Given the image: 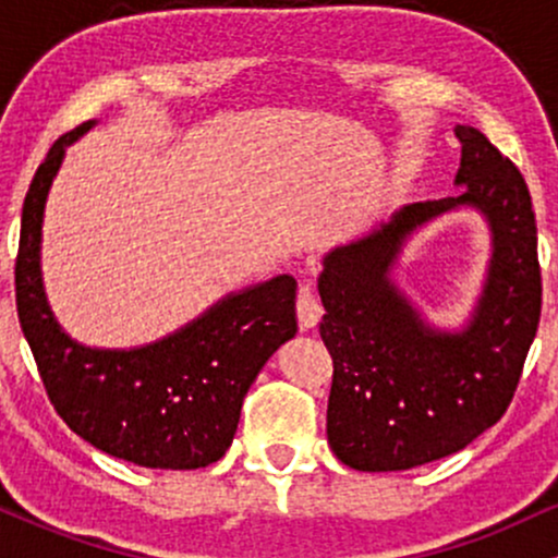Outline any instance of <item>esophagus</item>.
Instances as JSON below:
<instances>
[{
  "label": "esophagus",
  "mask_w": 558,
  "mask_h": 558,
  "mask_svg": "<svg viewBox=\"0 0 558 558\" xmlns=\"http://www.w3.org/2000/svg\"><path fill=\"white\" fill-rule=\"evenodd\" d=\"M296 315H299L301 330L315 328L319 317H323V304H319V299L315 296V291H312L310 286H301L299 299H296Z\"/></svg>",
  "instance_id": "obj_1"
}]
</instances>
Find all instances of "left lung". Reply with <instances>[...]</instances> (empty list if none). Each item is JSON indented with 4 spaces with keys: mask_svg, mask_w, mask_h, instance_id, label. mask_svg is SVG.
Listing matches in <instances>:
<instances>
[{
    "mask_svg": "<svg viewBox=\"0 0 558 558\" xmlns=\"http://www.w3.org/2000/svg\"><path fill=\"white\" fill-rule=\"evenodd\" d=\"M462 141L457 196L414 202L323 259L319 336L332 356L328 444L360 472H399L462 451L504 417L541 323L533 198L522 172L477 128ZM470 206L492 228V265L471 323L440 331L389 272L435 216Z\"/></svg>",
    "mask_w": 558,
    "mask_h": 558,
    "instance_id": "8db88e82",
    "label": "left lung"
}]
</instances>
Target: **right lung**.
<instances>
[{
  "label": "right lung",
  "mask_w": 558,
  "mask_h": 558,
  "mask_svg": "<svg viewBox=\"0 0 558 558\" xmlns=\"http://www.w3.org/2000/svg\"><path fill=\"white\" fill-rule=\"evenodd\" d=\"M94 120L65 133L38 165L23 202L15 301L25 341L65 425L114 459L151 470H198L233 444L241 403L259 369L296 336V280L248 286L162 341L92 349L60 328L41 280V222L65 149Z\"/></svg>",
  "instance_id": "obj_1"
}]
</instances>
